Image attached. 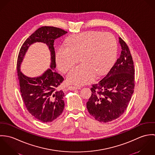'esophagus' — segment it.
<instances>
[{
  "mask_svg": "<svg viewBox=\"0 0 155 155\" xmlns=\"http://www.w3.org/2000/svg\"><path fill=\"white\" fill-rule=\"evenodd\" d=\"M80 88H81V87H78V86H69L68 88L69 90H71V91Z\"/></svg>",
  "mask_w": 155,
  "mask_h": 155,
  "instance_id": "34e87169",
  "label": "esophagus"
}]
</instances>
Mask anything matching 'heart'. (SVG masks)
Instances as JSON below:
<instances>
[{
  "mask_svg": "<svg viewBox=\"0 0 155 155\" xmlns=\"http://www.w3.org/2000/svg\"><path fill=\"white\" fill-rule=\"evenodd\" d=\"M115 37L109 32L89 31L70 38L67 46H60L55 54L56 63L65 73L79 60L81 64L68 73V83L83 85L92 81L96 74L105 73L112 66L117 54Z\"/></svg>",
  "mask_w": 155,
  "mask_h": 155,
  "instance_id": "heart-1",
  "label": "heart"
}]
</instances>
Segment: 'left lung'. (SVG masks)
I'll use <instances>...</instances> for the list:
<instances>
[{
  "label": "left lung",
  "mask_w": 155,
  "mask_h": 155,
  "mask_svg": "<svg viewBox=\"0 0 155 155\" xmlns=\"http://www.w3.org/2000/svg\"><path fill=\"white\" fill-rule=\"evenodd\" d=\"M121 53L107 74L92 85L87 103L89 114L100 122L119 117L127 109L135 85L133 58L127 44L119 38Z\"/></svg>",
  "instance_id": "1"
}]
</instances>
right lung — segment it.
<instances>
[{
  "label": "right lung",
  "mask_w": 155,
  "mask_h": 155,
  "mask_svg": "<svg viewBox=\"0 0 155 155\" xmlns=\"http://www.w3.org/2000/svg\"><path fill=\"white\" fill-rule=\"evenodd\" d=\"M67 33L66 31L55 27H40L24 42L18 56L17 73L22 100L29 113L42 122L53 121L64 110V93L59 89L64 79L55 70L54 42ZM36 42H42L48 46L51 52V68L40 77L30 78L22 73L20 67L28 48Z\"/></svg>",
  "instance_id": "right-lung-1"
}]
</instances>
